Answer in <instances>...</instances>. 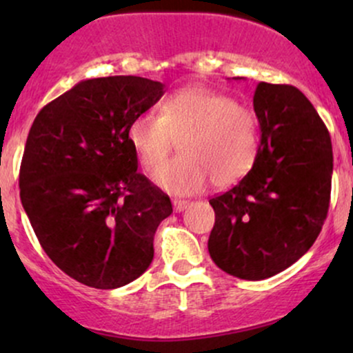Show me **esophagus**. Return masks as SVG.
Instances as JSON below:
<instances>
[{
    "instance_id": "34e87169",
    "label": "esophagus",
    "mask_w": 353,
    "mask_h": 353,
    "mask_svg": "<svg viewBox=\"0 0 353 353\" xmlns=\"http://www.w3.org/2000/svg\"><path fill=\"white\" fill-rule=\"evenodd\" d=\"M172 205H174V210H176V212H182V210H184V209H188L189 201L174 199V201H172Z\"/></svg>"
}]
</instances>
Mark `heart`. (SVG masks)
I'll return each instance as SVG.
<instances>
[{"label": "heart", "mask_w": 353, "mask_h": 353, "mask_svg": "<svg viewBox=\"0 0 353 353\" xmlns=\"http://www.w3.org/2000/svg\"><path fill=\"white\" fill-rule=\"evenodd\" d=\"M129 143L145 171L171 194H194L209 181L228 188L250 171L259 151V128L252 111L232 96L208 88H185L161 106L131 121ZM183 141V156L161 166Z\"/></svg>", "instance_id": "1"}]
</instances>
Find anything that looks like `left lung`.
<instances>
[{
    "label": "left lung",
    "instance_id": "left-lung-1",
    "mask_svg": "<svg viewBox=\"0 0 353 353\" xmlns=\"http://www.w3.org/2000/svg\"><path fill=\"white\" fill-rule=\"evenodd\" d=\"M254 111L262 137L252 169L209 201L210 257L244 281L272 277L310 249L329 212L334 169L329 131L297 88L259 83Z\"/></svg>",
    "mask_w": 353,
    "mask_h": 353
}]
</instances>
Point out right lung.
<instances>
[{
    "mask_svg": "<svg viewBox=\"0 0 353 353\" xmlns=\"http://www.w3.org/2000/svg\"><path fill=\"white\" fill-rule=\"evenodd\" d=\"M163 94V83L139 76L86 79L31 125L21 204L48 257L84 285L117 289L151 265L154 234L172 204L137 172L128 129Z\"/></svg>",
    "mask_w": 353,
    "mask_h": 353,
    "instance_id": "obj_1",
    "label": "right lung"
}]
</instances>
